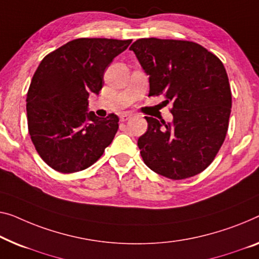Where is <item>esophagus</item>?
I'll list each match as a JSON object with an SVG mask.
<instances>
[{"mask_svg":"<svg viewBox=\"0 0 259 259\" xmlns=\"http://www.w3.org/2000/svg\"><path fill=\"white\" fill-rule=\"evenodd\" d=\"M131 116H133V114L131 113H122L121 115H119V118H121L122 122L126 121V119H129Z\"/></svg>","mask_w":259,"mask_h":259,"instance_id":"esophagus-1","label":"esophagus"}]
</instances>
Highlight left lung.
I'll return each instance as SVG.
<instances>
[{"mask_svg":"<svg viewBox=\"0 0 259 259\" xmlns=\"http://www.w3.org/2000/svg\"><path fill=\"white\" fill-rule=\"evenodd\" d=\"M149 75V96L172 102L173 121L148 117L138 138L141 156L153 172L180 180L209 166L225 142L231 92L222 61L187 40L143 38L130 46Z\"/></svg>","mask_w":259,"mask_h":259,"instance_id":"8db88e82","label":"left lung"}]
</instances>
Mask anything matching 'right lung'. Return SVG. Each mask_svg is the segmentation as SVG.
I'll use <instances>...</instances> for the list:
<instances>
[{"label": "right lung", "mask_w": 259, "mask_h": 259, "mask_svg": "<svg viewBox=\"0 0 259 259\" xmlns=\"http://www.w3.org/2000/svg\"><path fill=\"white\" fill-rule=\"evenodd\" d=\"M130 43L79 38L40 61L26 96V114L31 141L50 167L61 173L82 171L113 142L118 117L101 118L88 111V98L99 94L106 68Z\"/></svg>", "instance_id": "1"}]
</instances>
